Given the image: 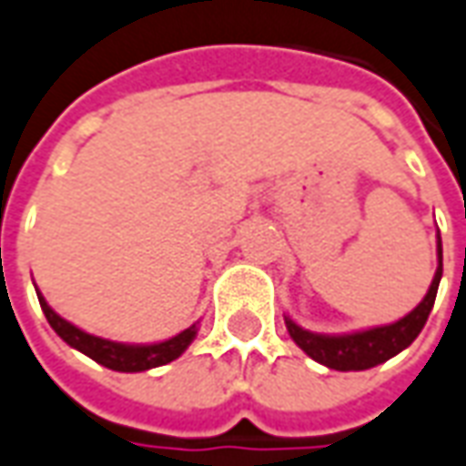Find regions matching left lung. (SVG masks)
Instances as JSON below:
<instances>
[{"instance_id":"obj_1","label":"left lung","mask_w":466,"mask_h":466,"mask_svg":"<svg viewBox=\"0 0 466 466\" xmlns=\"http://www.w3.org/2000/svg\"><path fill=\"white\" fill-rule=\"evenodd\" d=\"M439 268L433 275L431 288L423 296L419 306L413 311L403 316L400 321L388 326H375V329H365V331H354V334H313L300 329L296 321H290L286 316L288 334L299 344L303 352L319 365H326L329 370H339V372H352V370H370V367L382 365L398 352H403L410 341L420 334V329L426 324L429 313L436 300V290H439V280L444 273L441 265V237H439Z\"/></svg>"}]
</instances>
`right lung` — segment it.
I'll use <instances>...</instances> for the list:
<instances>
[{
  "label": "right lung",
  "instance_id": "right-lung-1",
  "mask_svg": "<svg viewBox=\"0 0 466 466\" xmlns=\"http://www.w3.org/2000/svg\"><path fill=\"white\" fill-rule=\"evenodd\" d=\"M37 300L43 306L47 324L56 329V334H58L60 339L66 341V344H71L78 352L91 357L94 362L109 367V370H116V372H145V370H153V367L167 365V362L178 360L180 354L188 350V344H191L196 331H198L196 324H193L188 329H183L180 334H176L173 339L157 341V344H122V341L101 339V337L81 331L71 321L60 319L58 313L47 306L43 296H37Z\"/></svg>",
  "mask_w": 466,
  "mask_h": 466
}]
</instances>
